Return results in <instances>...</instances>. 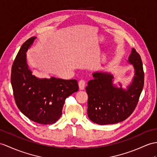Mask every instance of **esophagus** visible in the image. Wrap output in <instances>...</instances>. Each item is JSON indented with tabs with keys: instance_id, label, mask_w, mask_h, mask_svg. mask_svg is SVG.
<instances>
[{
	"instance_id": "1",
	"label": "esophagus",
	"mask_w": 157,
	"mask_h": 157,
	"mask_svg": "<svg viewBox=\"0 0 157 157\" xmlns=\"http://www.w3.org/2000/svg\"><path fill=\"white\" fill-rule=\"evenodd\" d=\"M78 86L80 90H83L85 87V81H84V80H81V81L78 82Z\"/></svg>"
}]
</instances>
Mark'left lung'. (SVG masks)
Masks as SVG:
<instances>
[{"instance_id":"1","label":"left lung","mask_w":157,"mask_h":157,"mask_svg":"<svg viewBox=\"0 0 157 157\" xmlns=\"http://www.w3.org/2000/svg\"><path fill=\"white\" fill-rule=\"evenodd\" d=\"M127 63L133 67L135 75L126 89L121 82L114 84L113 75L107 72H94L93 79L88 82L87 113L93 123L101 125L120 123L135 110L144 86L143 63L135 48H132Z\"/></svg>"}]
</instances>
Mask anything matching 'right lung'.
<instances>
[{
	"label": "right lung",
	"mask_w": 157,
	"mask_h": 157,
	"mask_svg": "<svg viewBox=\"0 0 157 157\" xmlns=\"http://www.w3.org/2000/svg\"><path fill=\"white\" fill-rule=\"evenodd\" d=\"M36 38H30L19 50L13 64L10 81L21 112L37 123L51 124L61 117L65 99L78 91V85L75 79L40 78L33 75L26 53Z\"/></svg>",
	"instance_id": "right-lung-1"
}]
</instances>
